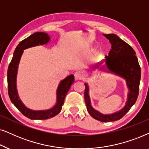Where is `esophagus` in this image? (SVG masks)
Instances as JSON below:
<instances>
[{
  "label": "esophagus",
  "instance_id": "1",
  "mask_svg": "<svg viewBox=\"0 0 149 149\" xmlns=\"http://www.w3.org/2000/svg\"><path fill=\"white\" fill-rule=\"evenodd\" d=\"M74 77H75V79H76V80H84V78H85V73L82 70L77 71L75 73Z\"/></svg>",
  "mask_w": 149,
  "mask_h": 149
}]
</instances>
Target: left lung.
I'll return each mask as SVG.
<instances>
[{
  "mask_svg": "<svg viewBox=\"0 0 149 149\" xmlns=\"http://www.w3.org/2000/svg\"><path fill=\"white\" fill-rule=\"evenodd\" d=\"M112 45L108 56H106V65L108 72L121 77L126 80L129 93L125 106L121 110L111 114H104L95 110L91 106L89 97V87L85 83L84 100L87 110L95 119L102 122L118 120L123 117L134 106L139 93L140 81L141 78L140 69L138 58L134 49L115 34H104ZM98 65L93 68H97Z\"/></svg>",
  "mask_w": 149,
  "mask_h": 149,
  "instance_id": "obj_1",
  "label": "left lung"
}]
</instances>
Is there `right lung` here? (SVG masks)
Returning a JSON list of instances; mask_svg holds the SVG:
<instances>
[{"instance_id":"right-lung-1","label":"right lung","mask_w":149,"mask_h":149,"mask_svg":"<svg viewBox=\"0 0 149 149\" xmlns=\"http://www.w3.org/2000/svg\"><path fill=\"white\" fill-rule=\"evenodd\" d=\"M50 38L47 33L37 32L24 39L15 48L7 71L8 93L11 102L22 112V114L32 120H45L54 117L61 112L67 92L74 82V76L70 75L63 80L59 84L56 91V104L51 109L45 110H32L26 107L21 102L17 94L16 78L17 69L24 49L39 45H44L49 42Z\"/></svg>"}]
</instances>
